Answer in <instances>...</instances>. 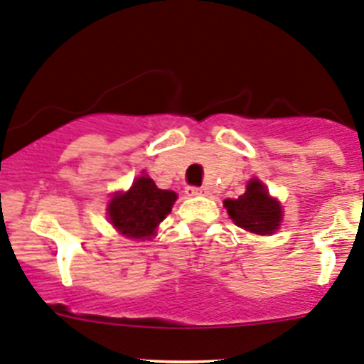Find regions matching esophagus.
I'll return each mask as SVG.
<instances>
[{
	"label": "esophagus",
	"instance_id": "obj_1",
	"mask_svg": "<svg viewBox=\"0 0 364 364\" xmlns=\"http://www.w3.org/2000/svg\"><path fill=\"white\" fill-rule=\"evenodd\" d=\"M188 195L191 196H198V195H205V189L204 188H196V186H191V188H188Z\"/></svg>",
	"mask_w": 364,
	"mask_h": 364
}]
</instances>
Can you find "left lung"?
<instances>
[{
	"label": "left lung",
	"instance_id": "1",
	"mask_svg": "<svg viewBox=\"0 0 364 364\" xmlns=\"http://www.w3.org/2000/svg\"><path fill=\"white\" fill-rule=\"evenodd\" d=\"M229 216L238 228L255 235H272L282 222V205L269 196L259 180H249L247 191L236 200H225Z\"/></svg>",
	"mask_w": 364,
	"mask_h": 364
}]
</instances>
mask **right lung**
Masks as SVG:
<instances>
[{
	"label": "right lung",
	"instance_id": "add662e5",
	"mask_svg": "<svg viewBox=\"0 0 364 364\" xmlns=\"http://www.w3.org/2000/svg\"><path fill=\"white\" fill-rule=\"evenodd\" d=\"M176 195L159 189L149 176H139L128 193H117L108 205L109 222L121 235L142 240L171 213Z\"/></svg>",
	"mask_w": 364,
	"mask_h": 364
}]
</instances>
